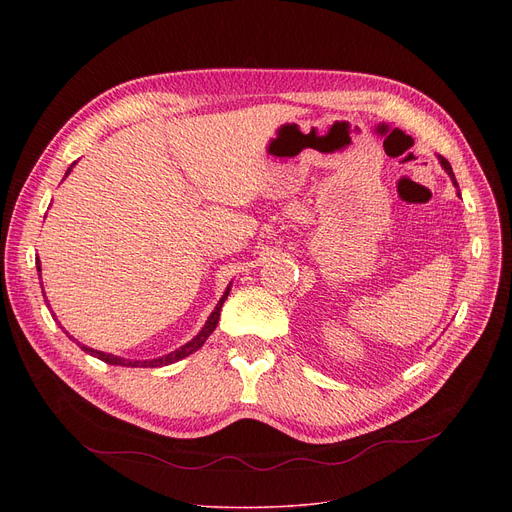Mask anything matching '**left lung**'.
Returning a JSON list of instances; mask_svg holds the SVG:
<instances>
[{"label":"left lung","mask_w":512,"mask_h":512,"mask_svg":"<svg viewBox=\"0 0 512 512\" xmlns=\"http://www.w3.org/2000/svg\"><path fill=\"white\" fill-rule=\"evenodd\" d=\"M438 161H440V166L446 170V174L452 178V184L456 186V195L461 197V193H459V182H456V178H454V172H452V166L448 164V159H446V157H442V155H438Z\"/></svg>","instance_id":"obj_1"}]
</instances>
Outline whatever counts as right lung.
Here are the masks:
<instances>
[{
	"label": "right lung",
	"mask_w": 512,
	"mask_h": 512,
	"mask_svg": "<svg viewBox=\"0 0 512 512\" xmlns=\"http://www.w3.org/2000/svg\"><path fill=\"white\" fill-rule=\"evenodd\" d=\"M76 166V161L74 164L68 168V172H66V176L72 172V168ZM64 176V178H66ZM37 272H41V261H39V257H37ZM41 288H43V284H41ZM230 288H232V282L226 286V290H224V294H222V299L218 301V305H215V309L211 311V315L207 317V321H205V326L201 328V332L193 338V340H188L184 346H180V348H176V351H172L170 355H164V357H157V359H147V361H130V359H122V357H116V355H110V353H103V351H95V348H89V346H85V344H80L78 340H74L72 336H68V338H72L80 348H83V351L87 353V355H93V357H97V359H101L103 363H107V365H122V367H161V365H170V363H176V361H180V359H184V357H188V355H193L195 351H199V348L205 344V340L211 336V332L215 330V326H218V321H220V311H222V307H224V301L228 299V294H230ZM45 297V294H43ZM45 301H47V297H45ZM49 305V303H47ZM53 319H56V313H53ZM68 334V332H66Z\"/></svg>",
	"instance_id": "add662e5"
}]
</instances>
